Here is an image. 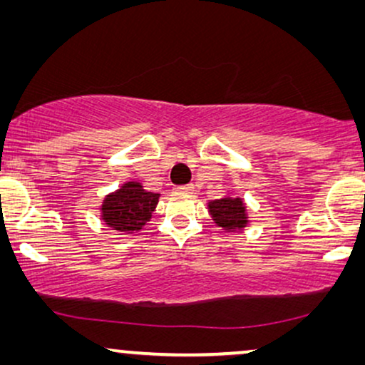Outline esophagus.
<instances>
[{"label": "esophagus", "mask_w": 365, "mask_h": 365, "mask_svg": "<svg viewBox=\"0 0 365 365\" xmlns=\"http://www.w3.org/2000/svg\"><path fill=\"white\" fill-rule=\"evenodd\" d=\"M192 191H194L192 184H184V186H176V187H174V192L187 194V192H192Z\"/></svg>", "instance_id": "1"}]
</instances>
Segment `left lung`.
I'll return each instance as SVG.
<instances>
[{"mask_svg":"<svg viewBox=\"0 0 365 365\" xmlns=\"http://www.w3.org/2000/svg\"><path fill=\"white\" fill-rule=\"evenodd\" d=\"M207 211L211 214L214 224L226 232L242 231L249 224L246 202L242 197L232 196V194L209 201Z\"/></svg>","mask_w":365,"mask_h":365,"instance_id":"1","label":"left lung"}]
</instances>
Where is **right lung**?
Segmentation results:
<instances>
[{"mask_svg": "<svg viewBox=\"0 0 365 365\" xmlns=\"http://www.w3.org/2000/svg\"><path fill=\"white\" fill-rule=\"evenodd\" d=\"M161 194L146 191L138 181H128L116 191L104 196L101 207V221L109 229L124 234L141 231L151 221L154 209Z\"/></svg>", "mask_w": 365, "mask_h": 365, "instance_id": "1", "label": "right lung"}]
</instances>
